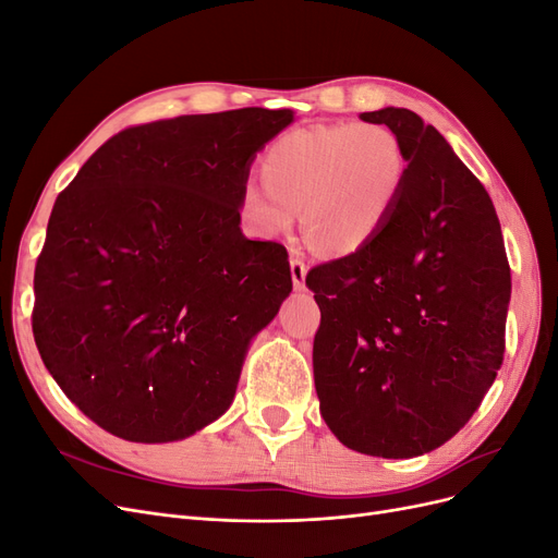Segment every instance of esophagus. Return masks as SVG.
I'll return each instance as SVG.
<instances>
[{
    "label": "esophagus",
    "instance_id": "1",
    "mask_svg": "<svg viewBox=\"0 0 558 558\" xmlns=\"http://www.w3.org/2000/svg\"><path fill=\"white\" fill-rule=\"evenodd\" d=\"M291 277H293V286L298 291H302L305 289V277H307V265H305V260L302 258H298V256H291Z\"/></svg>",
    "mask_w": 558,
    "mask_h": 558
}]
</instances>
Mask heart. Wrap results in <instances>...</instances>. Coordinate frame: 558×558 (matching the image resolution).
Listing matches in <instances>:
<instances>
[{"instance_id": "obj_1", "label": "heart", "mask_w": 558, "mask_h": 558, "mask_svg": "<svg viewBox=\"0 0 558 558\" xmlns=\"http://www.w3.org/2000/svg\"><path fill=\"white\" fill-rule=\"evenodd\" d=\"M263 185H246L240 214L260 238L302 223L318 246L351 256L373 244L391 221L408 156L398 134L381 123H332L291 130L260 156Z\"/></svg>"}]
</instances>
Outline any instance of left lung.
Returning <instances> with one entry per match:
<instances>
[{
    "instance_id": "left-lung-1",
    "label": "left lung",
    "mask_w": 558,
    "mask_h": 558,
    "mask_svg": "<svg viewBox=\"0 0 558 558\" xmlns=\"http://www.w3.org/2000/svg\"><path fill=\"white\" fill-rule=\"evenodd\" d=\"M361 118L398 134L408 181L373 244L307 272L314 384L342 445L412 459L451 440L492 388L510 263L492 197L440 132L410 109Z\"/></svg>"
}]
</instances>
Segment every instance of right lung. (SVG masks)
<instances>
[{
  "instance_id": "1",
  "label": "right lung",
  "mask_w": 558,
  "mask_h": 558,
  "mask_svg": "<svg viewBox=\"0 0 558 558\" xmlns=\"http://www.w3.org/2000/svg\"><path fill=\"white\" fill-rule=\"evenodd\" d=\"M291 121L246 107L132 125L58 195L32 332L99 428L172 442L230 408L251 337L293 289L286 248L240 230L251 160Z\"/></svg>"
}]
</instances>
